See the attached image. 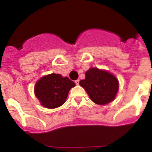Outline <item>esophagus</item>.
<instances>
[{
  "label": "esophagus",
  "instance_id": "34e87169",
  "mask_svg": "<svg viewBox=\"0 0 152 152\" xmlns=\"http://www.w3.org/2000/svg\"><path fill=\"white\" fill-rule=\"evenodd\" d=\"M75 83H76V85H79V79H77V80L75 81Z\"/></svg>",
  "mask_w": 152,
  "mask_h": 152
}]
</instances>
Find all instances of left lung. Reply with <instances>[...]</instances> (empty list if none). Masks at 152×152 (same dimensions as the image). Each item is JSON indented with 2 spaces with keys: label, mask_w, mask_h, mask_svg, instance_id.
Returning <instances> with one entry per match:
<instances>
[{
  "label": "left lung",
  "mask_w": 152,
  "mask_h": 152,
  "mask_svg": "<svg viewBox=\"0 0 152 152\" xmlns=\"http://www.w3.org/2000/svg\"><path fill=\"white\" fill-rule=\"evenodd\" d=\"M85 79L79 81L91 100L104 105L114 100L119 90V81L116 76L105 70L90 68L85 73Z\"/></svg>",
  "instance_id": "obj_1"
}]
</instances>
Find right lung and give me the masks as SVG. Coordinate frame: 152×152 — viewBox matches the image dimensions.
<instances>
[{
	"label": "right lung",
	"instance_id": "right-lung-1",
	"mask_svg": "<svg viewBox=\"0 0 152 152\" xmlns=\"http://www.w3.org/2000/svg\"><path fill=\"white\" fill-rule=\"evenodd\" d=\"M76 84L66 76L53 73L36 81L34 93L42 106L52 109L65 103L68 92Z\"/></svg>",
	"mask_w": 152,
	"mask_h": 152
}]
</instances>
